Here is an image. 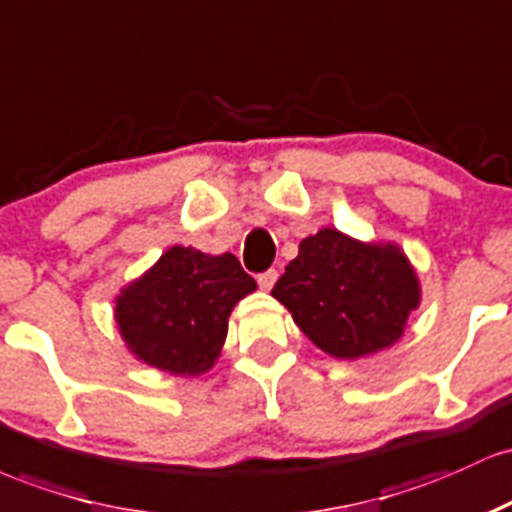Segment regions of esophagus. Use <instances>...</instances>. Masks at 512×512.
<instances>
[{
	"label": "esophagus",
	"mask_w": 512,
	"mask_h": 512,
	"mask_svg": "<svg viewBox=\"0 0 512 512\" xmlns=\"http://www.w3.org/2000/svg\"><path fill=\"white\" fill-rule=\"evenodd\" d=\"M275 280H278V271H275V268H268V271L258 273V285H261V290H271Z\"/></svg>",
	"instance_id": "obj_1"
}]
</instances>
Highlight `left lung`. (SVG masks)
<instances>
[{
    "label": "left lung",
    "instance_id": "obj_1",
    "mask_svg": "<svg viewBox=\"0 0 512 512\" xmlns=\"http://www.w3.org/2000/svg\"><path fill=\"white\" fill-rule=\"evenodd\" d=\"M271 295L314 346L358 360L399 341L421 285L396 244H365L326 227L300 241Z\"/></svg>",
    "mask_w": 512,
    "mask_h": 512
}]
</instances>
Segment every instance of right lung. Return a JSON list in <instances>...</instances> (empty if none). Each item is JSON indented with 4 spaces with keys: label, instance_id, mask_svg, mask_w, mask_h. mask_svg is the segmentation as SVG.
Masks as SVG:
<instances>
[{
    "label": "right lung",
    "instance_id": "add662e5",
    "mask_svg": "<svg viewBox=\"0 0 512 512\" xmlns=\"http://www.w3.org/2000/svg\"><path fill=\"white\" fill-rule=\"evenodd\" d=\"M254 290L256 280L237 256L171 246L142 278L120 290L118 331L142 363L171 375H203L220 358L234 304Z\"/></svg>",
    "mask_w": 512,
    "mask_h": 512
}]
</instances>
